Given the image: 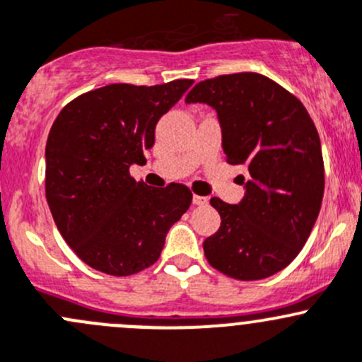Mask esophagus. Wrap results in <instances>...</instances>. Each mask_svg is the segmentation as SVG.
Returning a JSON list of instances; mask_svg holds the SVG:
<instances>
[{
    "label": "esophagus",
    "mask_w": 362,
    "mask_h": 362,
    "mask_svg": "<svg viewBox=\"0 0 362 362\" xmlns=\"http://www.w3.org/2000/svg\"><path fill=\"white\" fill-rule=\"evenodd\" d=\"M207 197H202V195H193V206H207Z\"/></svg>",
    "instance_id": "obj_1"
}]
</instances>
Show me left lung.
<instances>
[{"instance_id": "1", "label": "left lung", "mask_w": 362, "mask_h": 362, "mask_svg": "<svg viewBox=\"0 0 362 362\" xmlns=\"http://www.w3.org/2000/svg\"><path fill=\"white\" fill-rule=\"evenodd\" d=\"M185 100L214 107L226 162L249 173L235 206L211 199L221 226L204 240L207 262L238 281L277 274L301 251L322 202V151L310 115L291 92L258 73L200 81Z\"/></svg>"}]
</instances>
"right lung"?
<instances>
[{"mask_svg":"<svg viewBox=\"0 0 362 362\" xmlns=\"http://www.w3.org/2000/svg\"><path fill=\"white\" fill-rule=\"evenodd\" d=\"M192 83L106 85L78 95L55 118L45 193L59 232L88 267L115 277L151 267L188 211L193 195L185 185L150 188L129 169L143 162L158 120Z\"/></svg>","mask_w":362,"mask_h":362,"instance_id":"1","label":"right lung"}]
</instances>
